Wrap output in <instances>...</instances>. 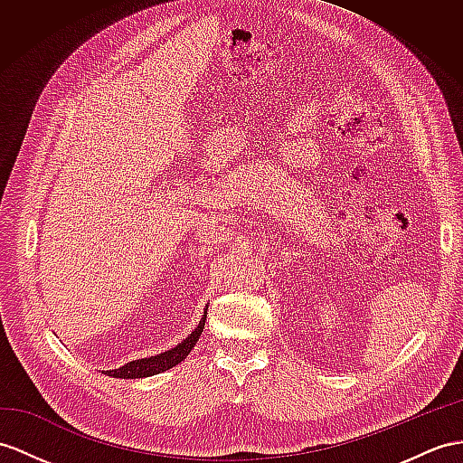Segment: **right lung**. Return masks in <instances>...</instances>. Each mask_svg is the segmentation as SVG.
Returning a JSON list of instances; mask_svg holds the SVG:
<instances>
[{"instance_id": "add662e5", "label": "right lung", "mask_w": 463, "mask_h": 463, "mask_svg": "<svg viewBox=\"0 0 463 463\" xmlns=\"http://www.w3.org/2000/svg\"><path fill=\"white\" fill-rule=\"evenodd\" d=\"M206 317H208V307L204 308V314H202V318H200L196 328L190 332L183 342L176 344L175 347L166 349V352H161L156 355L133 359V362H128L126 365H121L118 369L104 371V375L118 377V379H143V377L159 375V373H163V371H168L171 367L178 365L180 362H184L186 355L194 349L198 337L202 335V332H204Z\"/></svg>"}]
</instances>
